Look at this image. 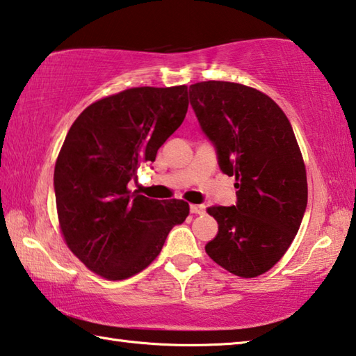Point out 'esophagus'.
<instances>
[{
	"instance_id": "1",
	"label": "esophagus",
	"mask_w": 356,
	"mask_h": 356,
	"mask_svg": "<svg viewBox=\"0 0 356 356\" xmlns=\"http://www.w3.org/2000/svg\"><path fill=\"white\" fill-rule=\"evenodd\" d=\"M190 210H191V213H195V215H202V213H206V206H204V204H191Z\"/></svg>"
}]
</instances>
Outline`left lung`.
Wrapping results in <instances>:
<instances>
[{"mask_svg":"<svg viewBox=\"0 0 356 356\" xmlns=\"http://www.w3.org/2000/svg\"><path fill=\"white\" fill-rule=\"evenodd\" d=\"M190 105L220 170L237 180L236 206L207 209L218 234L206 251L227 272L254 278L284 256L308 204L292 125L268 95L238 83L191 84Z\"/></svg>","mask_w":356,"mask_h":356,"instance_id":"8db88e82","label":"left lung"}]
</instances>
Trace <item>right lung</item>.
<instances>
[{
  "label": "right lung",
  "instance_id": "right-lung-1",
  "mask_svg": "<svg viewBox=\"0 0 356 356\" xmlns=\"http://www.w3.org/2000/svg\"><path fill=\"white\" fill-rule=\"evenodd\" d=\"M186 110V86L134 88L89 105L65 136L53 179L59 225L72 252L106 280L146 268L190 213L185 201L129 190Z\"/></svg>",
  "mask_w": 356,
  "mask_h": 356
}]
</instances>
